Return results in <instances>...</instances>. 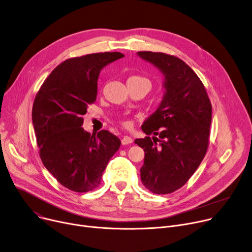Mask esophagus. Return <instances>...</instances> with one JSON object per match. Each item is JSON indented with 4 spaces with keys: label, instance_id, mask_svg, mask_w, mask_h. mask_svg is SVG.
Masks as SVG:
<instances>
[{
    "label": "esophagus",
    "instance_id": "34e87169",
    "mask_svg": "<svg viewBox=\"0 0 252 252\" xmlns=\"http://www.w3.org/2000/svg\"><path fill=\"white\" fill-rule=\"evenodd\" d=\"M131 143H132V139L130 137H127V136H125L122 140L123 145H128V144H131Z\"/></svg>",
    "mask_w": 252,
    "mask_h": 252
}]
</instances>
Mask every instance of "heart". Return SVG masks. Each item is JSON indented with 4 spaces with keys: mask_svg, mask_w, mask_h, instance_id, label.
Instances as JSON below:
<instances>
[{
    "mask_svg": "<svg viewBox=\"0 0 252 252\" xmlns=\"http://www.w3.org/2000/svg\"><path fill=\"white\" fill-rule=\"evenodd\" d=\"M131 78H140V79H144V80L148 81L147 79H145V78H141V77H131ZM148 82H149V81H148ZM123 126H126V127H129V126H130V123H129V122H127V121L123 122Z\"/></svg>",
    "mask_w": 252,
    "mask_h": 252,
    "instance_id": "1",
    "label": "heart"
}]
</instances>
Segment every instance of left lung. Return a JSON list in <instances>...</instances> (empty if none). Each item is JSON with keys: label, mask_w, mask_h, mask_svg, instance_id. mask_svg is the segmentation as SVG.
<instances>
[{"label": "left lung", "mask_w": 252, "mask_h": 252, "mask_svg": "<svg viewBox=\"0 0 252 252\" xmlns=\"http://www.w3.org/2000/svg\"><path fill=\"white\" fill-rule=\"evenodd\" d=\"M137 55L164 77L161 102L142 126L146 135L154 136L135 141L145 151L141 179L153 193H170L188 182L207 153L212 104L202 81L180 59L152 52Z\"/></svg>", "instance_id": "obj_1"}]
</instances>
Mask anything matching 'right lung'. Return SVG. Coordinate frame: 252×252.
I'll return each instance as SVG.
<instances>
[{
    "instance_id": "obj_1",
    "label": "right lung",
    "mask_w": 252,
    "mask_h": 252,
    "mask_svg": "<svg viewBox=\"0 0 252 252\" xmlns=\"http://www.w3.org/2000/svg\"><path fill=\"white\" fill-rule=\"evenodd\" d=\"M121 53L91 54L63 62L40 87L32 107V124L45 168L64 188L87 192L98 188L121 140L108 130H84L83 115L95 102L97 80Z\"/></svg>"
}]
</instances>
